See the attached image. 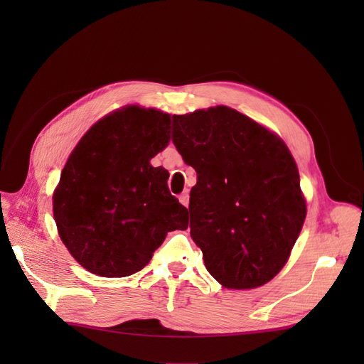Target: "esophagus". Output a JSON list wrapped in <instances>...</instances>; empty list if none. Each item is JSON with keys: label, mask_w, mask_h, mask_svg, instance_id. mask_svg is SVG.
Wrapping results in <instances>:
<instances>
[{"label": "esophagus", "mask_w": 364, "mask_h": 364, "mask_svg": "<svg viewBox=\"0 0 364 364\" xmlns=\"http://www.w3.org/2000/svg\"><path fill=\"white\" fill-rule=\"evenodd\" d=\"M179 202L183 205V206H188V203H190V196H188V193H182L181 196H179Z\"/></svg>", "instance_id": "34e87169"}]
</instances>
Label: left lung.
I'll return each instance as SVG.
<instances>
[{
	"mask_svg": "<svg viewBox=\"0 0 364 364\" xmlns=\"http://www.w3.org/2000/svg\"><path fill=\"white\" fill-rule=\"evenodd\" d=\"M173 144L197 173L191 238L226 289L261 287L287 262L306 205L284 141L228 106L173 115Z\"/></svg>",
	"mask_w": 364,
	"mask_h": 364,
	"instance_id": "obj_1",
	"label": "left lung"
}]
</instances>
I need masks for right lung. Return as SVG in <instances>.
<instances>
[{
	"instance_id": "obj_1",
	"label": "right lung",
	"mask_w": 364,
	"mask_h": 364,
	"mask_svg": "<svg viewBox=\"0 0 364 364\" xmlns=\"http://www.w3.org/2000/svg\"><path fill=\"white\" fill-rule=\"evenodd\" d=\"M170 115L136 105L86 132L53 194L59 237L98 277L144 269L167 232L188 228V209L168 190V171L150 159L170 142Z\"/></svg>"
}]
</instances>
